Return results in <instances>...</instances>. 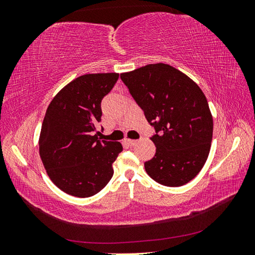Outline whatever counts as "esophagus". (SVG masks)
I'll return each mask as SVG.
<instances>
[{
	"label": "esophagus",
	"instance_id": "obj_1",
	"mask_svg": "<svg viewBox=\"0 0 255 255\" xmlns=\"http://www.w3.org/2000/svg\"><path fill=\"white\" fill-rule=\"evenodd\" d=\"M125 141H126L129 146H135L137 144V140H135V139H126Z\"/></svg>",
	"mask_w": 255,
	"mask_h": 255
}]
</instances>
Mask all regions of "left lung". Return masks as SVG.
<instances>
[{"instance_id": "left-lung-1", "label": "left lung", "mask_w": 255, "mask_h": 255, "mask_svg": "<svg viewBox=\"0 0 255 255\" xmlns=\"http://www.w3.org/2000/svg\"><path fill=\"white\" fill-rule=\"evenodd\" d=\"M120 79L155 133L147 174L166 187H181L201 171L213 139V116L204 92L189 76L167 64H148Z\"/></svg>"}]
</instances>
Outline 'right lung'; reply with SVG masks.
Segmentation results:
<instances>
[{
    "instance_id": "add662e5",
    "label": "right lung",
    "mask_w": 255,
    "mask_h": 255,
    "mask_svg": "<svg viewBox=\"0 0 255 255\" xmlns=\"http://www.w3.org/2000/svg\"><path fill=\"white\" fill-rule=\"evenodd\" d=\"M119 77L117 73L79 76L56 94L47 108L39 154L47 174L68 195L88 198L106 187L112 163L123 150L119 141L99 140L101 101Z\"/></svg>"
}]
</instances>
